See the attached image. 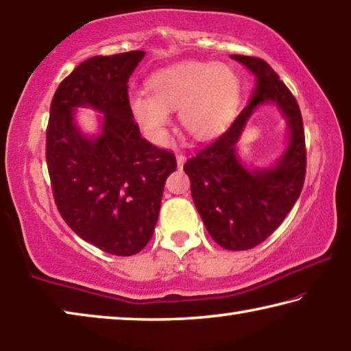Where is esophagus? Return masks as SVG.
I'll use <instances>...</instances> for the list:
<instances>
[{
    "instance_id": "34e87169",
    "label": "esophagus",
    "mask_w": 351,
    "mask_h": 351,
    "mask_svg": "<svg viewBox=\"0 0 351 351\" xmlns=\"http://www.w3.org/2000/svg\"><path fill=\"white\" fill-rule=\"evenodd\" d=\"M177 166H179V169H182V166H183V163H185V160H186V157L183 154H177Z\"/></svg>"
}]
</instances>
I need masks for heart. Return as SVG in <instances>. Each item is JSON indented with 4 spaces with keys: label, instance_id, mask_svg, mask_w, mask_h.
Segmentation results:
<instances>
[{
    "label": "heart",
    "instance_id": "heart-1",
    "mask_svg": "<svg viewBox=\"0 0 351 351\" xmlns=\"http://www.w3.org/2000/svg\"><path fill=\"white\" fill-rule=\"evenodd\" d=\"M151 95L136 91L130 97L135 121L155 143H163L171 121L179 118L199 141L213 140L232 121L239 96V79L223 63L186 60L165 68L149 79Z\"/></svg>",
    "mask_w": 351,
    "mask_h": 351
}]
</instances>
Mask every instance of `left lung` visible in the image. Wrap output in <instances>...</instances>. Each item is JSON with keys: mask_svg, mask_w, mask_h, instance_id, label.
<instances>
[{"mask_svg": "<svg viewBox=\"0 0 351 351\" xmlns=\"http://www.w3.org/2000/svg\"><path fill=\"white\" fill-rule=\"evenodd\" d=\"M232 59L256 77L249 104L183 169L210 237L227 250H249L271 237L300 196L306 172L305 132L295 97L267 62L249 56ZM266 104L277 106L287 119L289 145L272 167L250 170L240 160L236 143L248 118Z\"/></svg>", "mask_w": 351, "mask_h": 351, "instance_id": "1", "label": "left lung"}]
</instances>
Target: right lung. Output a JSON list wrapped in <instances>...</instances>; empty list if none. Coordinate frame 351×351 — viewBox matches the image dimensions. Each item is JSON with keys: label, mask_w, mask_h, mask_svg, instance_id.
Here are the masks:
<instances>
[{"label": "right lung", "mask_w": 351, "mask_h": 351, "mask_svg": "<svg viewBox=\"0 0 351 351\" xmlns=\"http://www.w3.org/2000/svg\"><path fill=\"white\" fill-rule=\"evenodd\" d=\"M145 51L95 56L62 80L51 102L46 163L56 205L77 237L107 254L130 256L152 238L172 152L141 136L128 82ZM101 113L100 134L85 136L75 108Z\"/></svg>", "instance_id": "right-lung-1"}]
</instances>
